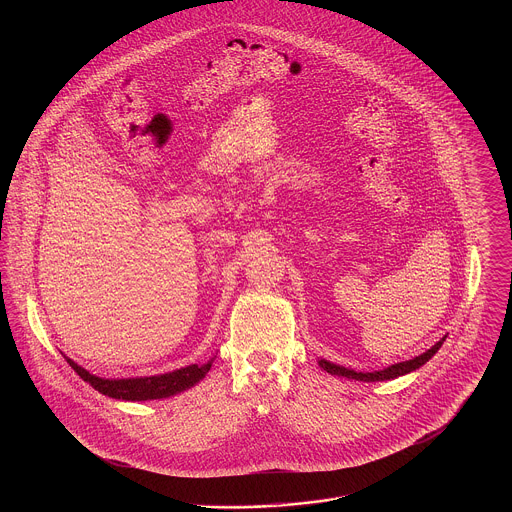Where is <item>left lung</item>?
<instances>
[{"label": "left lung", "instance_id": "obj_1", "mask_svg": "<svg viewBox=\"0 0 512 512\" xmlns=\"http://www.w3.org/2000/svg\"><path fill=\"white\" fill-rule=\"evenodd\" d=\"M447 336H443L441 340L432 345L426 353L414 357L411 361H403V363H397V365L388 366L384 370H374V372H357V370H351V368H345V366L334 365L326 359H320L318 365L320 368H324L328 374H334V376H343V378H349V380H361V382H384V380H393L397 376H403V374H409L416 368H420L422 365H426L436 353L439 351V347L443 345Z\"/></svg>", "mask_w": 512, "mask_h": 512}]
</instances>
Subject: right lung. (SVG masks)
Returning <instances> with one entry per match:
<instances>
[{
  "label": "right lung",
  "mask_w": 512,
  "mask_h": 512,
  "mask_svg": "<svg viewBox=\"0 0 512 512\" xmlns=\"http://www.w3.org/2000/svg\"><path fill=\"white\" fill-rule=\"evenodd\" d=\"M74 372L88 382L99 393L122 399V401H149V399H165L176 395L180 391L190 390L199 380L205 378V374L211 370L213 359L205 365H190L178 370H172L167 374L157 376H144V378H99L96 374H90L86 368L76 365L73 359L65 357Z\"/></svg>",
  "instance_id": "1"
}]
</instances>
